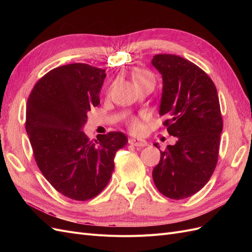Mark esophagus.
I'll return each mask as SVG.
<instances>
[{
    "instance_id": "34e87169",
    "label": "esophagus",
    "mask_w": 252,
    "mask_h": 252,
    "mask_svg": "<svg viewBox=\"0 0 252 252\" xmlns=\"http://www.w3.org/2000/svg\"><path fill=\"white\" fill-rule=\"evenodd\" d=\"M129 144L133 145L135 147H145L148 145L147 141L142 140V139H129Z\"/></svg>"
}]
</instances>
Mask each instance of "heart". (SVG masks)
I'll return each instance as SVG.
<instances>
[{
	"label": "heart",
	"mask_w": 252,
	"mask_h": 252,
	"mask_svg": "<svg viewBox=\"0 0 252 252\" xmlns=\"http://www.w3.org/2000/svg\"><path fill=\"white\" fill-rule=\"evenodd\" d=\"M132 81L134 86L135 85H139V84L145 83V82H154L155 83V78L154 75H152L150 72L146 71V70H143V69H136L132 72ZM130 128L134 131H138L140 130L141 128V124L139 123V121L136 120H132L130 122Z\"/></svg>",
	"instance_id": "obj_1"
}]
</instances>
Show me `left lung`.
<instances>
[{"instance_id": "8db88e82", "label": "left lung", "mask_w": 252, "mask_h": 252, "mask_svg": "<svg viewBox=\"0 0 252 252\" xmlns=\"http://www.w3.org/2000/svg\"><path fill=\"white\" fill-rule=\"evenodd\" d=\"M162 74L159 116L174 145L161 151L152 170L158 190L172 200H182L201 190L218 163L223 121L217 88L200 67L174 55H157L151 61ZM155 146L159 148L158 144Z\"/></svg>"}]
</instances>
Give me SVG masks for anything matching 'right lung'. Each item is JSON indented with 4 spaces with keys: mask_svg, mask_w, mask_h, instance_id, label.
Segmentation results:
<instances>
[{
    "mask_svg": "<svg viewBox=\"0 0 252 252\" xmlns=\"http://www.w3.org/2000/svg\"><path fill=\"white\" fill-rule=\"evenodd\" d=\"M106 73L73 63L57 67L37 81L26 106V131L37 167L60 193L77 201L93 199L107 186L123 132L90 141L82 129L87 112L100 104Z\"/></svg>",
    "mask_w": 252,
    "mask_h": 252,
    "instance_id": "add662e5",
    "label": "right lung"
}]
</instances>
